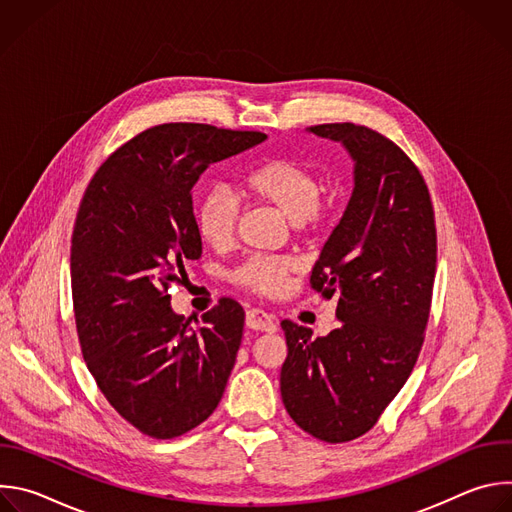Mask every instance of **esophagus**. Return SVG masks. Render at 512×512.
Instances as JSON below:
<instances>
[{
  "label": "esophagus",
  "mask_w": 512,
  "mask_h": 512,
  "mask_svg": "<svg viewBox=\"0 0 512 512\" xmlns=\"http://www.w3.org/2000/svg\"><path fill=\"white\" fill-rule=\"evenodd\" d=\"M245 322H247V328L251 330H257V332H267V334H273L277 330L273 318L265 312V310H259V308H253L247 312L245 316Z\"/></svg>",
  "instance_id": "esophagus-1"
}]
</instances>
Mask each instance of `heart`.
Instances as JSON below:
<instances>
[{
  "instance_id": "heart-1",
  "label": "heart",
  "mask_w": 512,
  "mask_h": 512,
  "mask_svg": "<svg viewBox=\"0 0 512 512\" xmlns=\"http://www.w3.org/2000/svg\"><path fill=\"white\" fill-rule=\"evenodd\" d=\"M320 190V178L310 166L287 158L265 160L243 178V192L251 200L273 206L298 231L322 223ZM237 216V198L223 186L210 188L196 206V231L210 247H223L235 233ZM294 269L296 261L291 257L253 255L231 273V279L255 294L277 296Z\"/></svg>"
}]
</instances>
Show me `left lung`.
I'll list each match as a JSON object with an SVG mask.
<instances>
[{
	"label": "left lung",
	"instance_id": "left-lung-1",
	"mask_svg": "<svg viewBox=\"0 0 512 512\" xmlns=\"http://www.w3.org/2000/svg\"><path fill=\"white\" fill-rule=\"evenodd\" d=\"M306 131L340 143L354 162L350 200L310 279L336 298L340 326L312 338L283 320L279 385L291 419L342 444L379 421L415 367L435 277V221L423 176L393 141L354 123Z\"/></svg>",
	"mask_w": 512,
	"mask_h": 512
}]
</instances>
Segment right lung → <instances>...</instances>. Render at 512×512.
Wrapping results in <instances>:
<instances>
[{
	"label": "right lung",
	"instance_id": "add662e5",
	"mask_svg": "<svg viewBox=\"0 0 512 512\" xmlns=\"http://www.w3.org/2000/svg\"><path fill=\"white\" fill-rule=\"evenodd\" d=\"M265 139L202 123L156 125L113 152L83 196L70 247L83 356L115 411L156 440L216 409L245 324L229 298L198 328L170 306L168 287L202 253L192 186L210 164Z\"/></svg>",
	"mask_w": 512,
	"mask_h": 512
}]
</instances>
